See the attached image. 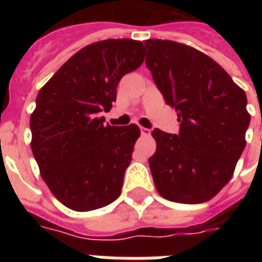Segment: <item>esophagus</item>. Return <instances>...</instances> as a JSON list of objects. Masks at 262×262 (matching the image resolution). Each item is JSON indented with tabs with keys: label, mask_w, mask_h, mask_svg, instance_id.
<instances>
[{
	"label": "esophagus",
	"mask_w": 262,
	"mask_h": 262,
	"mask_svg": "<svg viewBox=\"0 0 262 262\" xmlns=\"http://www.w3.org/2000/svg\"><path fill=\"white\" fill-rule=\"evenodd\" d=\"M140 130H141V135L143 136L151 135V130H149V129H147V127H140Z\"/></svg>",
	"instance_id": "obj_1"
}]
</instances>
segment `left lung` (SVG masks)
I'll use <instances>...</instances> for the list:
<instances>
[{"label": "left lung", "instance_id": "obj_1", "mask_svg": "<svg viewBox=\"0 0 262 262\" xmlns=\"http://www.w3.org/2000/svg\"><path fill=\"white\" fill-rule=\"evenodd\" d=\"M145 47L156 87L181 122L178 135L152 132L156 152L148 163L156 190L174 203H205L227 185L245 149L246 94L194 47L162 39Z\"/></svg>", "mask_w": 262, "mask_h": 262}]
</instances>
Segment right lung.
<instances>
[{
	"label": "right lung",
	"mask_w": 262,
	"mask_h": 262,
	"mask_svg": "<svg viewBox=\"0 0 262 262\" xmlns=\"http://www.w3.org/2000/svg\"><path fill=\"white\" fill-rule=\"evenodd\" d=\"M143 43L106 39L72 55L36 96L31 149L54 197L77 212L117 200L140 129L103 125L117 85L144 61Z\"/></svg>",
	"instance_id": "1"
}]
</instances>
